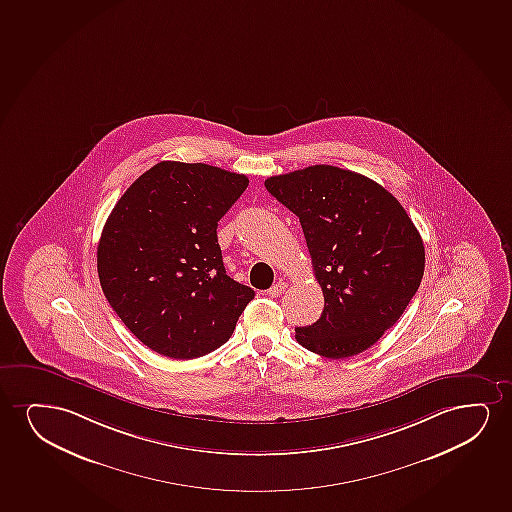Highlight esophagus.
Masks as SVG:
<instances>
[{"instance_id":"1","label":"esophagus","mask_w":512,"mask_h":512,"mask_svg":"<svg viewBox=\"0 0 512 512\" xmlns=\"http://www.w3.org/2000/svg\"><path fill=\"white\" fill-rule=\"evenodd\" d=\"M286 288H288V285H286L285 281H278L276 285L271 286V288L267 290V295H269V297H279L281 293H285Z\"/></svg>"}]
</instances>
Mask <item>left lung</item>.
I'll use <instances>...</instances> for the list:
<instances>
[{
  "label": "left lung",
  "mask_w": 512,
  "mask_h": 512,
  "mask_svg": "<svg viewBox=\"0 0 512 512\" xmlns=\"http://www.w3.org/2000/svg\"><path fill=\"white\" fill-rule=\"evenodd\" d=\"M266 189L299 217L325 297L321 318L295 328V339L325 358L366 351L419 290L425 250L417 227L384 187L339 166L269 177Z\"/></svg>",
  "instance_id": "obj_1"
}]
</instances>
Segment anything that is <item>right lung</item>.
<instances>
[{
	"instance_id": "1",
	"label": "right lung",
	"mask_w": 512,
	"mask_h": 512,
	"mask_svg": "<svg viewBox=\"0 0 512 512\" xmlns=\"http://www.w3.org/2000/svg\"><path fill=\"white\" fill-rule=\"evenodd\" d=\"M248 179L161 161L128 187L97 246L100 286L121 321L161 356L193 359L233 335L253 299L226 274L217 226Z\"/></svg>"
}]
</instances>
